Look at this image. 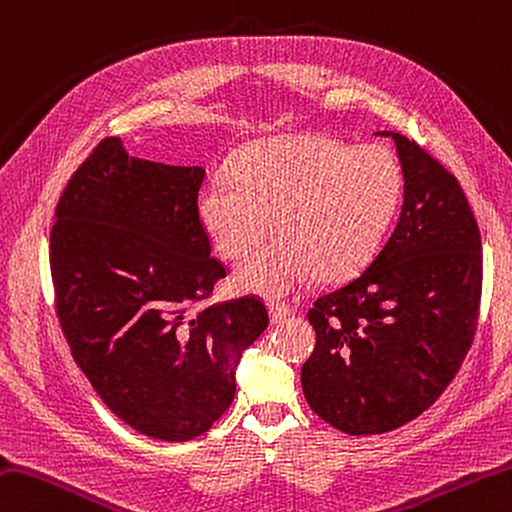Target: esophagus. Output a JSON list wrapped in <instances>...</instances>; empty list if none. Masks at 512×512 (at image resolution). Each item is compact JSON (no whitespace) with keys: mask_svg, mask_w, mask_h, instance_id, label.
<instances>
[{"mask_svg":"<svg viewBox=\"0 0 512 512\" xmlns=\"http://www.w3.org/2000/svg\"><path fill=\"white\" fill-rule=\"evenodd\" d=\"M268 313H270V322H273V324H282L286 317L293 315V308H290L288 304L270 302V304H268Z\"/></svg>","mask_w":512,"mask_h":512,"instance_id":"esophagus-1","label":"esophagus"}]
</instances>
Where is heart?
Segmentation results:
<instances>
[{
  "instance_id": "1",
  "label": "heart",
  "mask_w": 512,
  "mask_h": 512,
  "mask_svg": "<svg viewBox=\"0 0 512 512\" xmlns=\"http://www.w3.org/2000/svg\"><path fill=\"white\" fill-rule=\"evenodd\" d=\"M228 173L230 184L202 188L197 217L226 259L253 253L275 230L277 242L235 270L239 288L262 295H286L313 275L326 284L355 277L404 195L402 164L386 146L328 135L262 139L239 150Z\"/></svg>"
}]
</instances>
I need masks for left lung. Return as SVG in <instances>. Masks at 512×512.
I'll return each instance as SVG.
<instances>
[{
    "label": "left lung",
    "instance_id": "8db88e82",
    "mask_svg": "<svg viewBox=\"0 0 512 512\" xmlns=\"http://www.w3.org/2000/svg\"><path fill=\"white\" fill-rule=\"evenodd\" d=\"M393 137L404 170L397 226L353 282L317 297L302 366L308 406L346 435H379L437 402L473 344L482 235L457 177L413 139Z\"/></svg>",
    "mask_w": 512,
    "mask_h": 512
}]
</instances>
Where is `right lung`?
Segmentation results:
<instances>
[{
  "label": "right lung",
  "instance_id": "obj_1",
  "mask_svg": "<svg viewBox=\"0 0 512 512\" xmlns=\"http://www.w3.org/2000/svg\"><path fill=\"white\" fill-rule=\"evenodd\" d=\"M204 175L106 137L70 177L50 230L70 353L122 422L162 442H188L224 415L239 359L268 326L253 295L202 306L226 277L197 217Z\"/></svg>",
  "mask_w": 512,
  "mask_h": 512
}]
</instances>
